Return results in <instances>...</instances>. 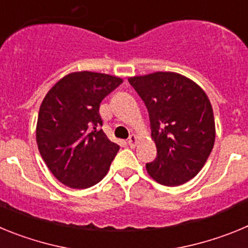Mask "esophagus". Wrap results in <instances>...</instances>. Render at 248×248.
Segmentation results:
<instances>
[{
	"mask_svg": "<svg viewBox=\"0 0 248 248\" xmlns=\"http://www.w3.org/2000/svg\"><path fill=\"white\" fill-rule=\"evenodd\" d=\"M137 141H138V137L135 134H131L128 139V144L131 146V148H134L137 145Z\"/></svg>",
	"mask_w": 248,
	"mask_h": 248,
	"instance_id": "34e87169",
	"label": "esophagus"
}]
</instances>
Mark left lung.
I'll use <instances>...</instances> for the list:
<instances>
[{"mask_svg": "<svg viewBox=\"0 0 248 248\" xmlns=\"http://www.w3.org/2000/svg\"><path fill=\"white\" fill-rule=\"evenodd\" d=\"M129 83L145 103L156 145L146 170L155 181L179 186L199 174L215 143V119L205 92L174 72L131 77Z\"/></svg>", "mask_w": 248, "mask_h": 248, "instance_id": "obj_1", "label": "left lung"}]
</instances>
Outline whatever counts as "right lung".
<instances>
[{"mask_svg": "<svg viewBox=\"0 0 248 248\" xmlns=\"http://www.w3.org/2000/svg\"><path fill=\"white\" fill-rule=\"evenodd\" d=\"M123 79L94 72H74L46 94L36 139L50 172L72 189H87L107 175L119 145L108 139L99 114L102 100Z\"/></svg>", "mask_w": 248, "mask_h": 248, "instance_id": "obj_1", "label": "right lung"}]
</instances>
